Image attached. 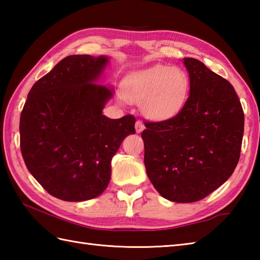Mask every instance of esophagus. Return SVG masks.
Wrapping results in <instances>:
<instances>
[{"mask_svg":"<svg viewBox=\"0 0 260 260\" xmlns=\"http://www.w3.org/2000/svg\"><path fill=\"white\" fill-rule=\"evenodd\" d=\"M135 129H136V133H141V132L144 129V124H143L141 120H137L135 123Z\"/></svg>","mask_w":260,"mask_h":260,"instance_id":"34e87169","label":"esophagus"}]
</instances>
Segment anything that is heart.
I'll list each match as a JSON object with an SVG mask.
<instances>
[{"label": "heart", "instance_id": "1", "mask_svg": "<svg viewBox=\"0 0 260 260\" xmlns=\"http://www.w3.org/2000/svg\"><path fill=\"white\" fill-rule=\"evenodd\" d=\"M184 71L167 64H154L136 71L125 86L129 102L143 103V110L151 118H169L180 110L187 95Z\"/></svg>", "mask_w": 260, "mask_h": 260}]
</instances>
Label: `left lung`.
Here are the masks:
<instances>
[{"mask_svg":"<svg viewBox=\"0 0 260 260\" xmlns=\"http://www.w3.org/2000/svg\"><path fill=\"white\" fill-rule=\"evenodd\" d=\"M190 95L174 117L146 121L144 164L163 198L196 202L227 181L238 164L244 110L228 80L203 62L184 58Z\"/></svg>","mask_w":260,"mask_h":260,"instance_id":"1","label":"left lung"}]
</instances>
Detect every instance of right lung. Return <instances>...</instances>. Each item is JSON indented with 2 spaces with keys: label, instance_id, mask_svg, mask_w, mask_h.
I'll list each match as a JSON object with an SVG mask.
<instances>
[{
  "label": "right lung",
  "instance_id": "add662e5",
  "mask_svg": "<svg viewBox=\"0 0 260 260\" xmlns=\"http://www.w3.org/2000/svg\"><path fill=\"white\" fill-rule=\"evenodd\" d=\"M108 58L74 54L32 86L20 118V146L27 170L49 194L86 201L102 194L113 156L135 117L110 119L103 108L113 90L96 84Z\"/></svg>",
  "mask_w": 260,
  "mask_h": 260
}]
</instances>
